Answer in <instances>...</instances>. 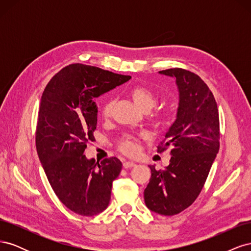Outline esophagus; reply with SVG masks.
<instances>
[{"label": "esophagus", "mask_w": 251, "mask_h": 251, "mask_svg": "<svg viewBox=\"0 0 251 251\" xmlns=\"http://www.w3.org/2000/svg\"><path fill=\"white\" fill-rule=\"evenodd\" d=\"M136 164L133 162V161H125L124 162V168L125 169H130V168H133V166H135Z\"/></svg>", "instance_id": "34e87169"}]
</instances>
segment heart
Returning a JSON list of instances; mask_svg holds the SVG:
<instances>
[{
  "instance_id": "obj_1",
  "label": "heart",
  "mask_w": 251,
  "mask_h": 251,
  "mask_svg": "<svg viewBox=\"0 0 251 251\" xmlns=\"http://www.w3.org/2000/svg\"><path fill=\"white\" fill-rule=\"evenodd\" d=\"M130 95L133 98V100L136 102V104L139 105V107L144 110L149 111L153 109L157 104L158 101V96L155 92H153L151 89L144 87V86H134L130 89ZM114 107V100L113 98H109V100L105 101L101 108V115L103 118H109L112 115V111ZM168 118V113L164 110H155L153 113L151 114V119L154 121L155 124H163L164 121ZM139 138H144V134L139 135ZM139 138L137 136L131 135V134H126L123 136V138L120 139L118 147L121 151H124L126 155H133L136 151H138L139 146Z\"/></svg>"
}]
</instances>
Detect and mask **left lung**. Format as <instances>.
Instances as JSON below:
<instances>
[{
  "mask_svg": "<svg viewBox=\"0 0 251 251\" xmlns=\"http://www.w3.org/2000/svg\"><path fill=\"white\" fill-rule=\"evenodd\" d=\"M176 78L179 89L177 118L158 151L169 147L171 160L165 170L150 165L151 176L144 189V202L159 215L174 216L195 202L201 193L220 148L217 102L200 76L181 68L159 71Z\"/></svg>",
  "mask_w": 251,
  "mask_h": 251,
  "instance_id": "obj_1",
  "label": "left lung"
}]
</instances>
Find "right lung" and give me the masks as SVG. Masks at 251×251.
I'll list each match as a JSON object with an SVG mask.
<instances>
[{
  "instance_id": "1",
  "label": "right lung",
  "mask_w": 251,
  "mask_h": 251,
  "mask_svg": "<svg viewBox=\"0 0 251 251\" xmlns=\"http://www.w3.org/2000/svg\"><path fill=\"white\" fill-rule=\"evenodd\" d=\"M131 78L100 68L72 64L45 88L37 117L35 146L49 183L59 201L80 216L92 217L108 207L112 183L123 169L116 157L98 163L85 156L94 141V100Z\"/></svg>"
}]
</instances>
